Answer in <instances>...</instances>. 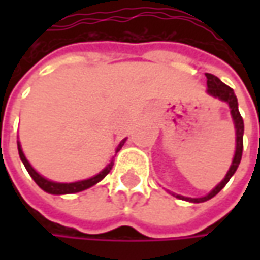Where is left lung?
I'll list each match as a JSON object with an SVG mask.
<instances>
[{
  "mask_svg": "<svg viewBox=\"0 0 260 260\" xmlns=\"http://www.w3.org/2000/svg\"><path fill=\"white\" fill-rule=\"evenodd\" d=\"M207 76V94L210 96H214L217 100L223 101V103H227L229 104V108H230V114H232V118H233V124H235V132H236V150L235 156H233V160H232V165L229 168L225 176L221 179L220 184H217L204 197H200V198H191V197H184V195H178L171 192V194L179 198V200H184V201H189V203H204V201H208L211 200L213 197L218 194L223 188L225 186V184L230 181V178L235 175V172L239 168V164L242 160V152H243V133H245V124H243V118L239 113V105H237V98H236L235 91L227 86L225 84H223L217 76L211 75V74H205Z\"/></svg>",
  "mask_w": 260,
  "mask_h": 260,
  "instance_id": "left-lung-1",
  "label": "left lung"
}]
</instances>
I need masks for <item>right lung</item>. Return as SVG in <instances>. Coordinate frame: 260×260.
<instances>
[{
  "label": "right lung",
  "mask_w": 260,
  "mask_h": 260,
  "mask_svg": "<svg viewBox=\"0 0 260 260\" xmlns=\"http://www.w3.org/2000/svg\"><path fill=\"white\" fill-rule=\"evenodd\" d=\"M125 140L127 139H123L118 146H117V149H115V153L124 146ZM17 146H18V155H20V159H21V162L24 164L25 169H27V172L30 174V176L35 179V182L47 194H53V195H65V194H75V192H81V191H84V189H88V188H91V186H94L95 184H98L100 181H103L105 176L108 175V172L111 171V168L114 165V157L110 160V164L105 166L104 169L101 171V172H98L94 176H91V178H88V179H82V181H76V182H55V181H50V179H47L45 178L43 175H40L37 171H36L33 166L30 165V162L27 160V157H25L24 152H23V149H21V145H20V142L17 140Z\"/></svg>",
  "instance_id": "add662e5"
}]
</instances>
